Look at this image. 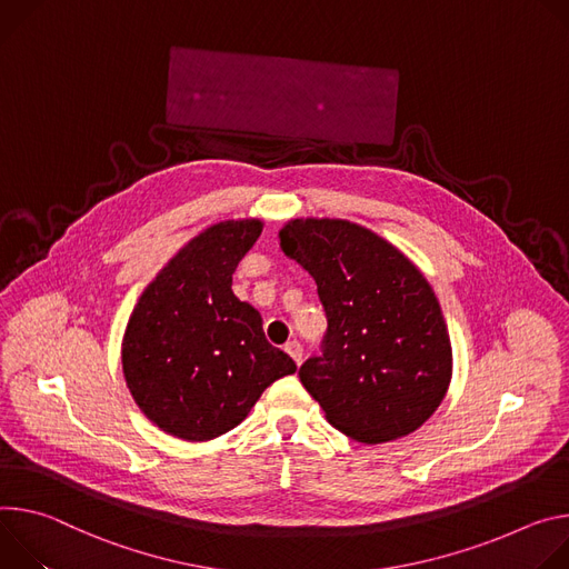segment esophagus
Instances as JSON below:
<instances>
[{"label":"esophagus","instance_id":"esophagus-1","mask_svg":"<svg viewBox=\"0 0 569 569\" xmlns=\"http://www.w3.org/2000/svg\"><path fill=\"white\" fill-rule=\"evenodd\" d=\"M284 350H287L289 357L300 366V361H302V346H300L298 341H289V343L284 346Z\"/></svg>","mask_w":569,"mask_h":569}]
</instances>
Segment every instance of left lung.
I'll use <instances>...</instances> for the list:
<instances>
[{
    "label": "left lung",
    "mask_w": 569,
    "mask_h": 569,
    "mask_svg": "<svg viewBox=\"0 0 569 569\" xmlns=\"http://www.w3.org/2000/svg\"><path fill=\"white\" fill-rule=\"evenodd\" d=\"M284 256L313 280L328 319L321 355L298 375L330 425L375 446L416 431L443 402L452 346L425 276L375 232L343 219H296Z\"/></svg>",
    "instance_id": "8db88e82"
}]
</instances>
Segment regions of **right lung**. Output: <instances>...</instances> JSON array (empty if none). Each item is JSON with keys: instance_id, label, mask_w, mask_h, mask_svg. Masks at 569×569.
Wrapping results in <instances>:
<instances>
[{"instance_id": "right-lung-1", "label": "right lung", "mask_w": 569, "mask_h": 569, "mask_svg": "<svg viewBox=\"0 0 569 569\" xmlns=\"http://www.w3.org/2000/svg\"><path fill=\"white\" fill-rule=\"evenodd\" d=\"M262 234L258 219L221 221L189 241L138 300L121 343L126 387L142 413L182 440L237 427L267 387L296 372L232 273Z\"/></svg>"}]
</instances>
